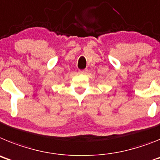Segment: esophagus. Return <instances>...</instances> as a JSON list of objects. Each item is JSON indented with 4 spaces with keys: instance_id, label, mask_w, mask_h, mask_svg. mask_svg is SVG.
<instances>
[{
    "instance_id": "1",
    "label": "esophagus",
    "mask_w": 160,
    "mask_h": 160,
    "mask_svg": "<svg viewBox=\"0 0 160 160\" xmlns=\"http://www.w3.org/2000/svg\"><path fill=\"white\" fill-rule=\"evenodd\" d=\"M86 72H87V70H81L79 71V73H80V74H84Z\"/></svg>"
}]
</instances>
